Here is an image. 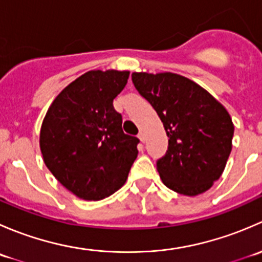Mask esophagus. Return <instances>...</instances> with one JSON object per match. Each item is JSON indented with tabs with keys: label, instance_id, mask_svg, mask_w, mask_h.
<instances>
[{
	"label": "esophagus",
	"instance_id": "obj_1",
	"mask_svg": "<svg viewBox=\"0 0 262 262\" xmlns=\"http://www.w3.org/2000/svg\"><path fill=\"white\" fill-rule=\"evenodd\" d=\"M138 138L141 139V142H144L146 141V134H144V132H139V134H138Z\"/></svg>",
	"mask_w": 262,
	"mask_h": 262
}]
</instances>
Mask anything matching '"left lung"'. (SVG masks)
Wrapping results in <instances>:
<instances>
[{"label": "left lung", "mask_w": 262, "mask_h": 262, "mask_svg": "<svg viewBox=\"0 0 262 262\" xmlns=\"http://www.w3.org/2000/svg\"><path fill=\"white\" fill-rule=\"evenodd\" d=\"M132 80L168 137L167 152L157 161L161 180L187 196L209 190L232 150L234 125L226 107L202 86L176 73L134 72Z\"/></svg>", "instance_id": "left-lung-1"}]
</instances>
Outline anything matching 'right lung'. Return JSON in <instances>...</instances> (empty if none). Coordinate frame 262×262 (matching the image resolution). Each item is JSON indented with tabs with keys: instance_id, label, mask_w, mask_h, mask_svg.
I'll use <instances>...</instances> for the list:
<instances>
[{
	"instance_id": "1",
	"label": "right lung",
	"mask_w": 262,
	"mask_h": 262,
	"mask_svg": "<svg viewBox=\"0 0 262 262\" xmlns=\"http://www.w3.org/2000/svg\"><path fill=\"white\" fill-rule=\"evenodd\" d=\"M129 71H89L59 92L40 129L44 163L55 179L83 200L114 194L138 156L137 137L123 132L113 101Z\"/></svg>"
}]
</instances>
